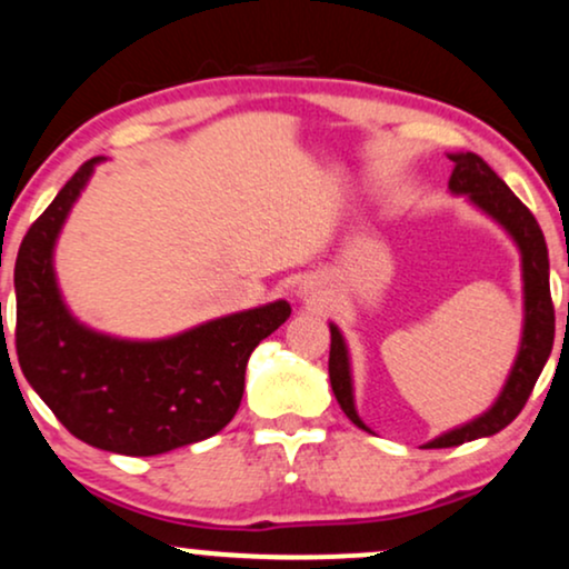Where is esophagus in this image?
<instances>
[{"instance_id": "34e87169", "label": "esophagus", "mask_w": 569, "mask_h": 569, "mask_svg": "<svg viewBox=\"0 0 569 569\" xmlns=\"http://www.w3.org/2000/svg\"><path fill=\"white\" fill-rule=\"evenodd\" d=\"M297 297L302 299V302H318V299L323 297V291H320V286L312 283V280H302V283H299Z\"/></svg>"}]
</instances>
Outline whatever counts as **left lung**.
Wrapping results in <instances>:
<instances>
[{
	"label": "left lung",
	"instance_id": "8db88e82",
	"mask_svg": "<svg viewBox=\"0 0 569 569\" xmlns=\"http://www.w3.org/2000/svg\"><path fill=\"white\" fill-rule=\"evenodd\" d=\"M453 161V174L448 180L450 196H463L480 214L501 228L511 243L519 251V267H522V337H519L517 358L511 362V371L506 376L501 392L496 402L475 416L467 423L448 429L437 435L423 448H453L480 437L498 435L503 427H509L517 419L519 410L525 408L527 397L536 387L546 360H549L553 347V307H551V289H549V249L546 238L536 217L525 207L519 198L511 193L509 184L498 177L475 153H448ZM331 328V355H328V376H331V389L337 395L341 410L347 413L355 427H366L360 419L358 406H355V379H352V358L347 347L345 333L339 331L337 323H328Z\"/></svg>",
	"mask_w": 569,
	"mask_h": 569
}]
</instances>
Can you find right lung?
I'll list each match as a JSON object with an SVG mask.
<instances>
[{
    "label": "right lung",
    "instance_id": "right-lung-1",
    "mask_svg": "<svg viewBox=\"0 0 569 569\" xmlns=\"http://www.w3.org/2000/svg\"><path fill=\"white\" fill-rule=\"evenodd\" d=\"M102 161H87L20 243L18 362L81 442L121 456H161L228 427L241 406L246 362L289 320L291 305L276 299L161 339H124L81 323L60 291L54 246Z\"/></svg>",
    "mask_w": 569,
    "mask_h": 569
}]
</instances>
